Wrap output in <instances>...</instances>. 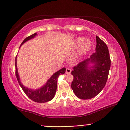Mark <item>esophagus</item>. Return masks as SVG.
Here are the masks:
<instances>
[{
	"mask_svg": "<svg viewBox=\"0 0 130 130\" xmlns=\"http://www.w3.org/2000/svg\"><path fill=\"white\" fill-rule=\"evenodd\" d=\"M70 73H71V69L68 68H66V73L67 74H69Z\"/></svg>",
	"mask_w": 130,
	"mask_h": 130,
	"instance_id": "34e87169",
	"label": "esophagus"
}]
</instances>
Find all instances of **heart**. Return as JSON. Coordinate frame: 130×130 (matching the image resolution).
Segmentation results:
<instances>
[{"label": "heart", "mask_w": 130, "mask_h": 130, "mask_svg": "<svg viewBox=\"0 0 130 130\" xmlns=\"http://www.w3.org/2000/svg\"><path fill=\"white\" fill-rule=\"evenodd\" d=\"M84 40V38L80 37L77 38L75 42V46L76 47H77L80 45L81 44H82L80 49L81 54H83L84 53H86V52H87V51L89 50V49L90 48V47H91L92 45V43L90 40H86L82 43V42H83Z\"/></svg>", "instance_id": "obj_1"}]
</instances>
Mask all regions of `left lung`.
Masks as SVG:
<instances>
[{
    "label": "left lung",
    "mask_w": 130,
    "mask_h": 130,
    "mask_svg": "<svg viewBox=\"0 0 130 130\" xmlns=\"http://www.w3.org/2000/svg\"><path fill=\"white\" fill-rule=\"evenodd\" d=\"M96 38V52L74 66L72 71L74 76L72 88L76 96L81 99H91L99 94L108 77L111 59L108 47L99 37ZM89 62L94 64L93 69H88Z\"/></svg>",
    "instance_id": "left-lung-1"
}]
</instances>
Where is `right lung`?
Returning a JSON list of instances; mask_svg holds the SVG:
<instances>
[{
	"label": "right lung",
	"instance_id": "right-lung-1",
	"mask_svg": "<svg viewBox=\"0 0 130 130\" xmlns=\"http://www.w3.org/2000/svg\"><path fill=\"white\" fill-rule=\"evenodd\" d=\"M36 35V33H34V34L30 35V36L27 37L23 41L22 44H21V46L25 42L34 38ZM65 72L66 68L63 67L60 70H58L56 73L54 74L49 78L48 82H46V84L40 89L35 90L30 89L24 87L21 82L17 69L16 57H15V76H16L18 83L22 89L23 90V91L25 93L26 96H28L30 99L33 100L34 101L37 102V103H46V102L50 101L53 99L56 91L58 78L60 75L64 74Z\"/></svg>",
	"mask_w": 130,
	"mask_h": 130
}]
</instances>
